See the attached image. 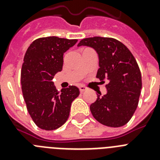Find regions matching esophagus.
<instances>
[{"instance_id":"obj_1","label":"esophagus","mask_w":160,"mask_h":160,"mask_svg":"<svg viewBox=\"0 0 160 160\" xmlns=\"http://www.w3.org/2000/svg\"><path fill=\"white\" fill-rule=\"evenodd\" d=\"M79 90H80L81 92H83V91H86L87 90V88L86 87H84V86H80L79 87Z\"/></svg>"}]
</instances>
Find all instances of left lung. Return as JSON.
Wrapping results in <instances>:
<instances>
[{
  "instance_id": "8db88e82",
  "label": "left lung",
  "mask_w": 160,
  "mask_h": 160,
  "mask_svg": "<svg viewBox=\"0 0 160 160\" xmlns=\"http://www.w3.org/2000/svg\"><path fill=\"white\" fill-rule=\"evenodd\" d=\"M90 46L96 50L99 69L96 78L108 82L107 93L98 94L90 109L98 122L111 128L128 123L137 107L142 89V76L135 57L128 48L112 38H84L78 46Z\"/></svg>"
}]
</instances>
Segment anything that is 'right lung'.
<instances>
[{"label":"right lung","instance_id":"obj_1","mask_svg":"<svg viewBox=\"0 0 160 160\" xmlns=\"http://www.w3.org/2000/svg\"><path fill=\"white\" fill-rule=\"evenodd\" d=\"M77 42L54 36L40 38L26 50L21 73L22 94L28 112L41 129L62 127L69 118L72 102L79 95L75 86L58 92L52 82L62 70L64 53Z\"/></svg>","mask_w":160,"mask_h":160}]
</instances>
